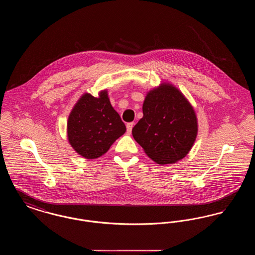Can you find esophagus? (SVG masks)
I'll return each mask as SVG.
<instances>
[{
	"mask_svg": "<svg viewBox=\"0 0 255 255\" xmlns=\"http://www.w3.org/2000/svg\"><path fill=\"white\" fill-rule=\"evenodd\" d=\"M133 125H134L133 122H129V123L126 124V128H127V132H128V133H131V132H132Z\"/></svg>",
	"mask_w": 255,
	"mask_h": 255,
	"instance_id": "34e87169",
	"label": "esophagus"
}]
</instances>
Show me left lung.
<instances>
[{"instance_id": "left-lung-1", "label": "left lung", "mask_w": 255, "mask_h": 255, "mask_svg": "<svg viewBox=\"0 0 255 255\" xmlns=\"http://www.w3.org/2000/svg\"><path fill=\"white\" fill-rule=\"evenodd\" d=\"M143 118L132 130L133 138L158 164L184 158L198 132L194 110L175 87L162 84L148 93Z\"/></svg>"}]
</instances>
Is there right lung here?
I'll return each mask as SVG.
<instances>
[{"label": "right lung", "mask_w": 255, "mask_h": 255, "mask_svg": "<svg viewBox=\"0 0 255 255\" xmlns=\"http://www.w3.org/2000/svg\"><path fill=\"white\" fill-rule=\"evenodd\" d=\"M126 131L106 91L99 97L86 94L74 106L68 121V137L73 149L86 158H96Z\"/></svg>", "instance_id": "obj_1"}]
</instances>
